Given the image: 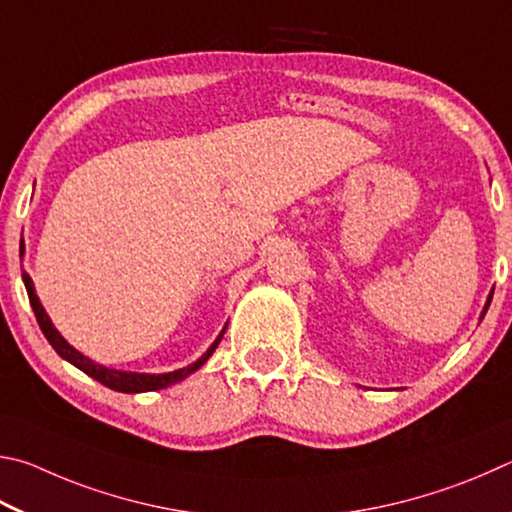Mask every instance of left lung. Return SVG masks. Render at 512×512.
I'll return each instance as SVG.
<instances>
[{
    "instance_id": "8db88e82",
    "label": "left lung",
    "mask_w": 512,
    "mask_h": 512,
    "mask_svg": "<svg viewBox=\"0 0 512 512\" xmlns=\"http://www.w3.org/2000/svg\"><path fill=\"white\" fill-rule=\"evenodd\" d=\"M490 301H492V294H490V297H488V303H486V308H483V312H481V317H483V315H486V312H488V306H490Z\"/></svg>"
}]
</instances>
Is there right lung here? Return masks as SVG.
<instances>
[{
    "label": "right lung",
    "mask_w": 512,
    "mask_h": 512,
    "mask_svg": "<svg viewBox=\"0 0 512 512\" xmlns=\"http://www.w3.org/2000/svg\"><path fill=\"white\" fill-rule=\"evenodd\" d=\"M22 254H24V240H22ZM22 279H24V285H26V292H29V301H31V308L35 312V319H38L40 324V330L44 333V337L49 339V344L56 348V353L62 357V360L71 362L74 366H78L80 371L87 373L89 378H94L96 382L105 384V387H110L114 391H121V393H141V391H157V389H166L170 387V384H175L179 380H184L186 375H191L193 371L200 369V366L209 360V357L213 355L215 348H218L220 339L224 335V330H227V326H224L222 333L218 335V339L211 344L209 351H206L200 360L193 362L191 366H186V369H179V371H173V373H161V375H146V373H125V371H114V369H107V366H101V364H94L92 360H87L85 355H80L76 348H71L65 339H62V335L58 333L56 328H53L51 319L47 317V312H44L42 303L38 299V294H35V288H33V281L31 276L22 272Z\"/></svg>",
    "instance_id": "obj_1"
}]
</instances>
